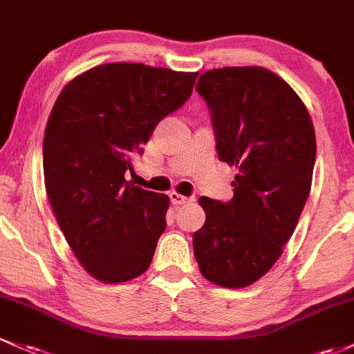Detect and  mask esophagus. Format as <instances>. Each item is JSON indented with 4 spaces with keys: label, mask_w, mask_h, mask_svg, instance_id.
<instances>
[{
    "label": "esophagus",
    "mask_w": 354,
    "mask_h": 354,
    "mask_svg": "<svg viewBox=\"0 0 354 354\" xmlns=\"http://www.w3.org/2000/svg\"><path fill=\"white\" fill-rule=\"evenodd\" d=\"M170 196V201H172V204H176V206H180V204H187V203H191V197H185V196H182V194H178V192H176V191H172L169 194Z\"/></svg>",
    "instance_id": "34e87169"
}]
</instances>
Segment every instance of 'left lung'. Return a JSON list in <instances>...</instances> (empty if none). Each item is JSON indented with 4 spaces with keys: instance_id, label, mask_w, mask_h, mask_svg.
<instances>
[{
    "instance_id": "obj_1",
    "label": "left lung",
    "mask_w": 354,
    "mask_h": 354,
    "mask_svg": "<svg viewBox=\"0 0 354 354\" xmlns=\"http://www.w3.org/2000/svg\"><path fill=\"white\" fill-rule=\"evenodd\" d=\"M196 91L211 109L219 158L238 174L230 203L199 199L206 223L194 233V257L209 282L248 287L279 260L306 206L314 124L297 93L265 67L207 71Z\"/></svg>"
}]
</instances>
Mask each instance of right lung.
<instances>
[{
  "label": "right lung",
  "instance_id": "right-lung-1",
  "mask_svg": "<svg viewBox=\"0 0 354 354\" xmlns=\"http://www.w3.org/2000/svg\"><path fill=\"white\" fill-rule=\"evenodd\" d=\"M197 72L111 62L60 91L44 136L48 201L79 263L104 283L145 273L170 199L133 185V158L192 94Z\"/></svg>",
  "mask_w": 354,
  "mask_h": 354
}]
</instances>
